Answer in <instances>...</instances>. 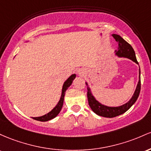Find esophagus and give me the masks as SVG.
I'll return each mask as SVG.
<instances>
[{
    "mask_svg": "<svg viewBox=\"0 0 151 151\" xmlns=\"http://www.w3.org/2000/svg\"><path fill=\"white\" fill-rule=\"evenodd\" d=\"M79 75H81V76H83V72H82V71H79Z\"/></svg>",
    "mask_w": 151,
    "mask_h": 151,
    "instance_id": "1",
    "label": "esophagus"
}]
</instances>
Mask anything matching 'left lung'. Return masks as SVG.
I'll use <instances>...</instances> for the list:
<instances>
[{"mask_svg":"<svg viewBox=\"0 0 151 151\" xmlns=\"http://www.w3.org/2000/svg\"><path fill=\"white\" fill-rule=\"evenodd\" d=\"M113 37L116 39V41L118 43V50L116 51V55L120 57L128 58L130 59L136 63L137 64H138L136 57H135V51L133 48H132L131 45L128 42H126L123 38H121L120 35L113 34ZM139 74H140V70H139ZM86 85L88 86L87 83H86ZM140 85L141 84H140V76L139 81H138V83L137 85L136 89H135L133 97L131 98V99L128 103L123 105V106H119V107H108V106L101 104L96 101V98L93 96L89 87L87 86V97L90 107L92 109V111L98 116L106 117V118H114L116 116H120V115L126 112L134 104L136 100L138 99L140 91Z\"/></svg>","mask_w":151,"mask_h":151,"instance_id":"left-lung-1","label":"left lung"}]
</instances>
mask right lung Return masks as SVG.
Masks as SVG:
<instances>
[{
  "label": "right lung",
  "instance_id": "add662e5",
  "mask_svg": "<svg viewBox=\"0 0 151 151\" xmlns=\"http://www.w3.org/2000/svg\"><path fill=\"white\" fill-rule=\"evenodd\" d=\"M76 78V74H73L71 75L67 79V81L64 83L63 86V89H62V95H61V97L60 98V101L58 103V104L56 105L55 108L52 110L50 112H49L47 114L44 115L43 116H40V117H36V118H33V119L36 120V121H42V122H45V121H50V120L53 119V118L56 117L58 113H60V110L63 107V101H64V96H65V91L68 89V88L72 84L73 81Z\"/></svg>",
  "mask_w": 151,
  "mask_h": 151
}]
</instances>
